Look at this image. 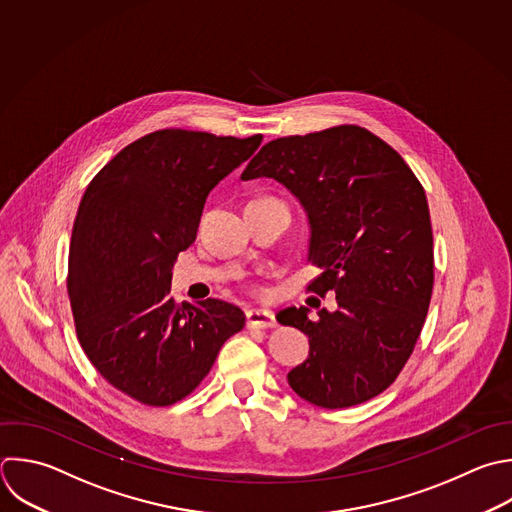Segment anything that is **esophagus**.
<instances>
[{"label":"esophagus","mask_w":512,"mask_h":512,"mask_svg":"<svg viewBox=\"0 0 512 512\" xmlns=\"http://www.w3.org/2000/svg\"><path fill=\"white\" fill-rule=\"evenodd\" d=\"M246 322L250 328H274L276 326V318L272 312L268 310H248L246 312Z\"/></svg>","instance_id":"esophagus-1"}]
</instances>
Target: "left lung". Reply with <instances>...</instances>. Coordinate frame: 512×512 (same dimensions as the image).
I'll return each instance as SVG.
<instances>
[{
  "label": "left lung",
  "instance_id": "obj_1",
  "mask_svg": "<svg viewBox=\"0 0 512 512\" xmlns=\"http://www.w3.org/2000/svg\"><path fill=\"white\" fill-rule=\"evenodd\" d=\"M254 178H274L296 196L310 226L308 262L322 268L308 290L336 294V308H320L316 320L306 306L276 314L310 342L288 384L322 408L374 398L412 354L432 296L424 188L396 150L360 126L272 140L242 172Z\"/></svg>",
  "mask_w": 512,
  "mask_h": 512
}]
</instances>
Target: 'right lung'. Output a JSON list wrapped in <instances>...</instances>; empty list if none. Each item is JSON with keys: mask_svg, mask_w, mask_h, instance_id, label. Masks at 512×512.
<instances>
[{"mask_svg": "<svg viewBox=\"0 0 512 512\" xmlns=\"http://www.w3.org/2000/svg\"><path fill=\"white\" fill-rule=\"evenodd\" d=\"M260 142V134L158 130L116 154L80 202L68 262L78 340L96 370L138 402L188 396L244 328L238 306L216 298L180 306L170 284L208 194Z\"/></svg>", "mask_w": 512, "mask_h": 512, "instance_id": "right-lung-1", "label": "right lung"}]
</instances>
